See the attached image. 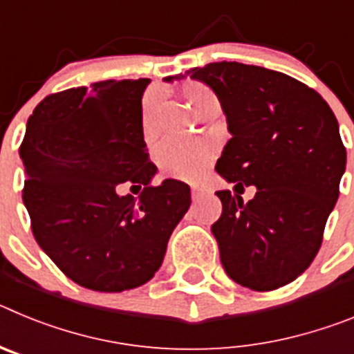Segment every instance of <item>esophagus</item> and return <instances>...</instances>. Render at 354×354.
I'll list each match as a JSON object with an SVG mask.
<instances>
[{
  "label": "esophagus",
  "instance_id": "34e87169",
  "mask_svg": "<svg viewBox=\"0 0 354 354\" xmlns=\"http://www.w3.org/2000/svg\"><path fill=\"white\" fill-rule=\"evenodd\" d=\"M200 196H202V189H200V187H196V186H193L192 187V198H193V202H196V200H198Z\"/></svg>",
  "mask_w": 354,
  "mask_h": 354
}]
</instances>
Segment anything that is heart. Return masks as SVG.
<instances>
[{
	"label": "heart",
	"mask_w": 354,
	"mask_h": 354,
	"mask_svg": "<svg viewBox=\"0 0 354 354\" xmlns=\"http://www.w3.org/2000/svg\"><path fill=\"white\" fill-rule=\"evenodd\" d=\"M183 95L198 117L220 108V101L207 84L198 81H187L183 84ZM158 108V97L149 95L143 102V127L145 131L154 129V113ZM212 156L211 147L205 143L180 142V140H165L156 149V162L161 171L175 179H196Z\"/></svg>",
	"instance_id": "1"
}]
</instances>
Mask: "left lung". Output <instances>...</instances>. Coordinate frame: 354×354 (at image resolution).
Masks as SVG:
<instances>
[{
	"mask_svg": "<svg viewBox=\"0 0 354 354\" xmlns=\"http://www.w3.org/2000/svg\"><path fill=\"white\" fill-rule=\"evenodd\" d=\"M193 77L220 101L232 138L216 171L234 189L255 186L250 202L216 192L223 211L211 227L225 271L252 290L296 280L323 243L324 225L339 198L346 149L335 115L301 81L237 62L195 67L165 81Z\"/></svg>",
	"mask_w": 354,
	"mask_h": 354,
	"instance_id": "8db88e82",
	"label": "left lung"
}]
</instances>
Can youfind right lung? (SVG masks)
<instances>
[{"instance_id":"obj_1","label":"right lung","mask_w":354,"mask_h":354,"mask_svg":"<svg viewBox=\"0 0 354 354\" xmlns=\"http://www.w3.org/2000/svg\"><path fill=\"white\" fill-rule=\"evenodd\" d=\"M150 80L99 81L48 95L28 118L19 154L31 230L72 282L99 292L143 286L192 204L189 186H152L142 97ZM144 187L120 197L118 183Z\"/></svg>"}]
</instances>
